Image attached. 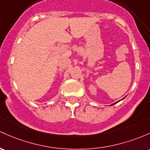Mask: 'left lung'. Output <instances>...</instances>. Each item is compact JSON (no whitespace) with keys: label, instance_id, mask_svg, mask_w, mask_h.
<instances>
[{"label":"left lung","instance_id":"1","mask_svg":"<svg viewBox=\"0 0 150 150\" xmlns=\"http://www.w3.org/2000/svg\"><path fill=\"white\" fill-rule=\"evenodd\" d=\"M124 98H123V99H124ZM120 101H118V102H120ZM118 102H117V103H114V104H112V105H115V104H116V103H117Z\"/></svg>","mask_w":150,"mask_h":150}]
</instances>
